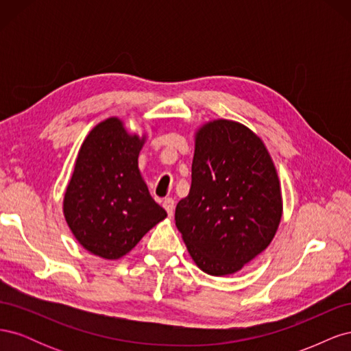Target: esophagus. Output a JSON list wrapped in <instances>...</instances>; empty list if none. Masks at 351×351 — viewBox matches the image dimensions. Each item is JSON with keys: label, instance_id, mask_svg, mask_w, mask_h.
<instances>
[{"label": "esophagus", "instance_id": "1", "mask_svg": "<svg viewBox=\"0 0 351 351\" xmlns=\"http://www.w3.org/2000/svg\"><path fill=\"white\" fill-rule=\"evenodd\" d=\"M164 208H165V210H167V214H168V217H173V214H174V208H176V202H174V199L173 197H167L165 200H164Z\"/></svg>", "mask_w": 351, "mask_h": 351}]
</instances>
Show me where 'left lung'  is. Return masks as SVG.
Returning a JSON list of instances; mask_svg holds the SVG:
<instances>
[{"instance_id":"obj_1","label":"left lung","mask_w":351,"mask_h":351,"mask_svg":"<svg viewBox=\"0 0 351 351\" xmlns=\"http://www.w3.org/2000/svg\"><path fill=\"white\" fill-rule=\"evenodd\" d=\"M282 214L272 159L259 137L230 120L196 134L192 186L176 208L190 256L209 275H228L268 247Z\"/></svg>"}]
</instances>
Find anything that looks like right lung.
<instances>
[{"label":"right lung","mask_w":351,"mask_h":351,"mask_svg":"<svg viewBox=\"0 0 351 351\" xmlns=\"http://www.w3.org/2000/svg\"><path fill=\"white\" fill-rule=\"evenodd\" d=\"M143 141L127 133L119 119H108L79 151L64 195V217L82 246L104 259L124 256L167 217L137 167Z\"/></svg>","instance_id":"obj_1"}]
</instances>
